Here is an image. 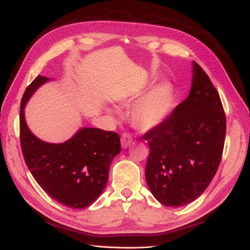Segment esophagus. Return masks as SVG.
<instances>
[{"label": "esophagus", "instance_id": "1", "mask_svg": "<svg viewBox=\"0 0 250 250\" xmlns=\"http://www.w3.org/2000/svg\"><path fill=\"white\" fill-rule=\"evenodd\" d=\"M120 141H122V147H123L124 149L127 148V146H130V144L132 143V138H131L130 134L125 133V134L122 136V139H120Z\"/></svg>", "mask_w": 250, "mask_h": 250}]
</instances>
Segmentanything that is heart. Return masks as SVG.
<instances>
[{
    "mask_svg": "<svg viewBox=\"0 0 250 250\" xmlns=\"http://www.w3.org/2000/svg\"><path fill=\"white\" fill-rule=\"evenodd\" d=\"M134 98L125 95L118 100L122 106H126ZM174 100L172 86L168 82H161L143 95L132 108L133 125L142 132H148L162 125L170 114ZM112 113V111H109Z\"/></svg>",
    "mask_w": 250,
    "mask_h": 250,
    "instance_id": "b5f03b06",
    "label": "heart"
}]
</instances>
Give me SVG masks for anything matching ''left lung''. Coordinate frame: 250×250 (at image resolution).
I'll return each instance as SVG.
<instances>
[{
    "label": "left lung",
    "mask_w": 250,
    "mask_h": 250,
    "mask_svg": "<svg viewBox=\"0 0 250 250\" xmlns=\"http://www.w3.org/2000/svg\"><path fill=\"white\" fill-rule=\"evenodd\" d=\"M227 119L210 78L192 61L188 98L143 136L149 146L147 186L166 207H182L203 194L219 167Z\"/></svg>",
    "instance_id": "obj_1"
}]
</instances>
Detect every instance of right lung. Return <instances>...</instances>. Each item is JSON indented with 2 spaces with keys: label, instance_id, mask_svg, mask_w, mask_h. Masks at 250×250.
Masks as SVG:
<instances>
[{
  "label": "right lung",
  "instance_id": "right-lung-1",
  "mask_svg": "<svg viewBox=\"0 0 250 250\" xmlns=\"http://www.w3.org/2000/svg\"><path fill=\"white\" fill-rule=\"evenodd\" d=\"M49 81L50 78L37 76L21 99L22 156L35 181L51 197L68 208H84L106 188L111 162L120 152V138L114 132L82 127L65 142L40 140L27 125L25 107L38 88Z\"/></svg>",
  "mask_w": 250,
  "mask_h": 250
}]
</instances>
